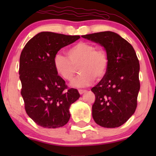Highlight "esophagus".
Masks as SVG:
<instances>
[{
  "instance_id": "esophagus-1",
  "label": "esophagus",
  "mask_w": 156,
  "mask_h": 156,
  "mask_svg": "<svg viewBox=\"0 0 156 156\" xmlns=\"http://www.w3.org/2000/svg\"><path fill=\"white\" fill-rule=\"evenodd\" d=\"M84 92H86V90H83V89H79V93L80 94H83Z\"/></svg>"
}]
</instances>
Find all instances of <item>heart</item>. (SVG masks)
I'll use <instances>...</instances> for the list:
<instances>
[{"label":"heart","mask_w":156,"mask_h":156,"mask_svg":"<svg viewBox=\"0 0 156 156\" xmlns=\"http://www.w3.org/2000/svg\"><path fill=\"white\" fill-rule=\"evenodd\" d=\"M67 57L57 54L54 57V65L57 73L66 81H72L80 68V75L72 82L77 87L90 85L94 78L101 80L108 72L109 59L107 53L103 49H97L94 44L80 42L67 50Z\"/></svg>","instance_id":"1"}]
</instances>
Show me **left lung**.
<instances>
[{"label":"left lung","instance_id":"1","mask_svg":"<svg viewBox=\"0 0 156 156\" xmlns=\"http://www.w3.org/2000/svg\"><path fill=\"white\" fill-rule=\"evenodd\" d=\"M104 47L109 59L105 77L91 89L95 94L92 117L98 125L116 128L135 112L140 90L139 61L131 44L111 31L82 35Z\"/></svg>","mask_w":156,"mask_h":156}]
</instances>
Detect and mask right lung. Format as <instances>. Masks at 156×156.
I'll list each match as a JSON object with an SVG mask.
<instances>
[{
	"instance_id": "obj_1",
	"label": "right lung",
	"mask_w": 156,
	"mask_h": 156,
	"mask_svg": "<svg viewBox=\"0 0 156 156\" xmlns=\"http://www.w3.org/2000/svg\"><path fill=\"white\" fill-rule=\"evenodd\" d=\"M80 38V35L41 32L27 42L21 52V95L27 115L40 126H65L70 118V106L80 97L76 89L67 88L54 65L57 52Z\"/></svg>"
}]
</instances>
